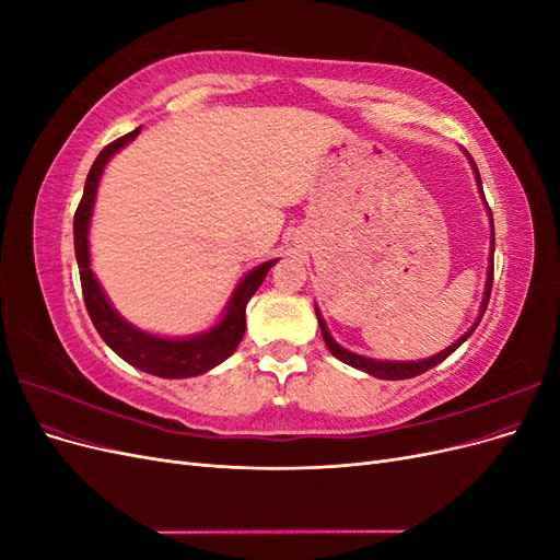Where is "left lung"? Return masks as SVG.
<instances>
[{"instance_id":"obj_1","label":"left lung","mask_w":560,"mask_h":560,"mask_svg":"<svg viewBox=\"0 0 560 560\" xmlns=\"http://www.w3.org/2000/svg\"><path fill=\"white\" fill-rule=\"evenodd\" d=\"M467 154V151H465ZM467 159H469V163H471V171H474V177H477V186H479V194H481V198L486 200V196H483V186H481V175H479V167H477V163H474V159L467 154ZM488 206V202H486ZM488 217H490V259H488V276H486V290H483V301H481V311H479V317H477V322H474V325L457 338V341L453 343V346H448L446 350H442V352H436V354H432V358H425V360H418V362H387V360H371V358H362V354H354V352H350V350H346L343 346H338L334 338H331V334H329V329H327V325H325V319H322V315H319V311L315 308V313H317V322H319V331H322V338H325V343H327V348H329V352L334 354L336 360H341V362H346V364H350V366H354V369H360V371H366V374H371V376H376V378H383V381H404V378H413V376H420V374H425L428 369H432V366H436V364H442L451 352H455L457 348H460L467 338L474 334V329L479 327V322H481V317H483V313H486V308H488V299H490V290H493V252H495V229H493V212H490V208H488Z\"/></svg>"}]
</instances>
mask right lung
Here are the masks:
<instances>
[{
    "label": "right lung",
    "mask_w": 560,
    "mask_h": 560,
    "mask_svg": "<svg viewBox=\"0 0 560 560\" xmlns=\"http://www.w3.org/2000/svg\"><path fill=\"white\" fill-rule=\"evenodd\" d=\"M140 128L124 135V138L114 140L100 151L91 173L86 177V186H83V196L79 208L74 212V252H77V264H79V276H81V290L83 301H86V311L93 319L97 334L103 336V341L118 354V358L132 364L135 369H142L147 374H154L159 378H191L198 374H206V371L222 364L226 358H231L233 350L238 348L245 334V308L247 301L259 290V284L268 276L270 266L278 259H270L252 268L249 273L235 287V292L229 301V306L222 315V319L208 331H200L194 336L184 338H163L156 334L142 331L132 327L118 315L112 303L107 301L103 287L95 280L91 270V252H89V226H91V214L95 206V194L100 177L107 161L116 154L118 149H124L128 142L138 138Z\"/></svg>",
    "instance_id": "right-lung-1"
}]
</instances>
